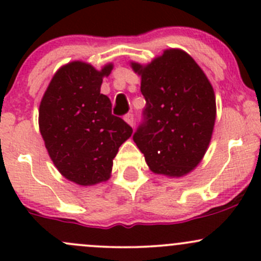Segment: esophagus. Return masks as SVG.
Segmentation results:
<instances>
[{
	"instance_id": "esophagus-1",
	"label": "esophagus",
	"mask_w": 261,
	"mask_h": 261,
	"mask_svg": "<svg viewBox=\"0 0 261 261\" xmlns=\"http://www.w3.org/2000/svg\"><path fill=\"white\" fill-rule=\"evenodd\" d=\"M123 118H125V121L128 123V125L134 126V122H135V117H134L133 114L125 115V117H123Z\"/></svg>"
}]
</instances>
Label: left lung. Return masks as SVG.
Returning <instances> with one entry per match:
<instances>
[{"label":"left lung","instance_id":"1","mask_svg":"<svg viewBox=\"0 0 261 261\" xmlns=\"http://www.w3.org/2000/svg\"><path fill=\"white\" fill-rule=\"evenodd\" d=\"M141 74L145 98L143 121L133 139L150 169L180 177L203 158L216 120L213 88L186 51L165 50L146 67L133 63Z\"/></svg>","mask_w":261,"mask_h":261}]
</instances>
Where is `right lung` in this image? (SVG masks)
I'll use <instances>...</instances> for the list:
<instances>
[{
	"mask_svg": "<svg viewBox=\"0 0 261 261\" xmlns=\"http://www.w3.org/2000/svg\"><path fill=\"white\" fill-rule=\"evenodd\" d=\"M102 70L73 62L60 68L50 82L39 109V126L53 163L67 179L92 186L110 178L112 160L133 134L112 115L110 98L101 93Z\"/></svg>",
	"mask_w": 261,
	"mask_h": 261,
	"instance_id": "obj_1",
	"label": "right lung"
}]
</instances>
